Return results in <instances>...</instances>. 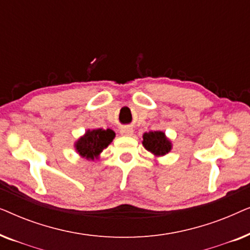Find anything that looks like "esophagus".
I'll list each match as a JSON object with an SVG mask.
<instances>
[{
	"mask_svg": "<svg viewBox=\"0 0 250 250\" xmlns=\"http://www.w3.org/2000/svg\"><path fill=\"white\" fill-rule=\"evenodd\" d=\"M121 134L125 136H129L133 134V128L129 127V126H124V127L121 128Z\"/></svg>",
	"mask_w": 250,
	"mask_h": 250,
	"instance_id": "34e87169",
	"label": "esophagus"
}]
</instances>
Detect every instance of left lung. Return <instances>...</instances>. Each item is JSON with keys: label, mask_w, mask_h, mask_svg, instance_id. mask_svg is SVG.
I'll list each match as a JSON object with an SVG mask.
<instances>
[{"label": "left lung", "mask_w": 250, "mask_h": 250, "mask_svg": "<svg viewBox=\"0 0 250 250\" xmlns=\"http://www.w3.org/2000/svg\"><path fill=\"white\" fill-rule=\"evenodd\" d=\"M143 146L148 151L156 156H164L169 151L172 145L166 139L165 133L160 131H151L143 135Z\"/></svg>", "instance_id": "left-lung-1"}]
</instances>
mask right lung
<instances>
[{"mask_svg": "<svg viewBox=\"0 0 250 250\" xmlns=\"http://www.w3.org/2000/svg\"><path fill=\"white\" fill-rule=\"evenodd\" d=\"M115 138V132L110 128L87 131L84 136L76 142V150L81 156L93 159L104 148H107Z\"/></svg>", "mask_w": 250, "mask_h": 250, "instance_id": "right-lung-1", "label": "right lung"}]
</instances>
